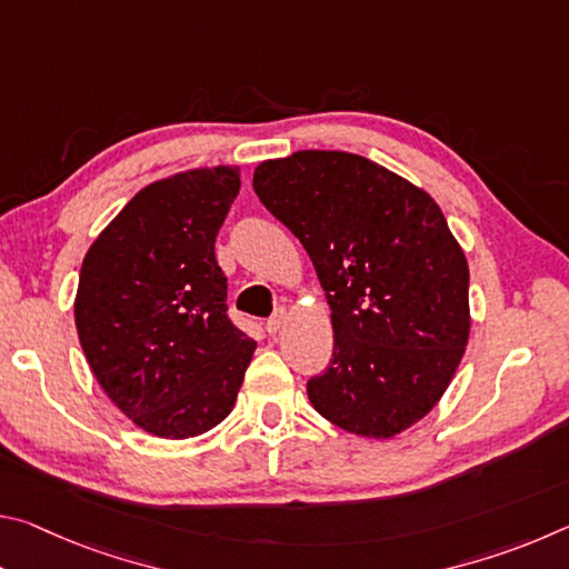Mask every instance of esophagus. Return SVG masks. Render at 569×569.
Masks as SVG:
<instances>
[{"mask_svg":"<svg viewBox=\"0 0 569 569\" xmlns=\"http://www.w3.org/2000/svg\"><path fill=\"white\" fill-rule=\"evenodd\" d=\"M283 321H286V311L283 308H278V311L271 316V319L266 321V331L271 333V336H276L278 331H281V326H283Z\"/></svg>","mask_w":569,"mask_h":569,"instance_id":"34e87169","label":"esophagus"}]
</instances>
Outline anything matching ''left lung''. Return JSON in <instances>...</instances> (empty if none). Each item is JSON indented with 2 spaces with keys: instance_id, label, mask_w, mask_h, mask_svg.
<instances>
[{
  "instance_id": "obj_1",
  "label": "left lung",
  "mask_w": 569,
  "mask_h": 569,
  "mask_svg": "<svg viewBox=\"0 0 569 569\" xmlns=\"http://www.w3.org/2000/svg\"><path fill=\"white\" fill-rule=\"evenodd\" d=\"M253 190L331 306L333 359L306 383L313 409L371 439L427 417L469 339V266L429 192L341 150L266 160Z\"/></svg>"
}]
</instances>
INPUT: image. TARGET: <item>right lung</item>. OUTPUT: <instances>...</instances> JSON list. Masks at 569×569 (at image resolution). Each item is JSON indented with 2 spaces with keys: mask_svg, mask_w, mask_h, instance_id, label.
<instances>
[{
  "mask_svg": "<svg viewBox=\"0 0 569 569\" xmlns=\"http://www.w3.org/2000/svg\"><path fill=\"white\" fill-rule=\"evenodd\" d=\"M238 190L230 166L152 182L82 261V351L114 407L148 435L188 439L218 427L253 359L256 341L228 319V278L216 261Z\"/></svg>",
  "mask_w": 569,
  "mask_h": 569,
  "instance_id": "add662e5",
  "label": "right lung"
}]
</instances>
